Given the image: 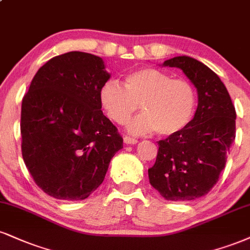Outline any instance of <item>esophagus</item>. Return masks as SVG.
Wrapping results in <instances>:
<instances>
[{
  "instance_id": "1",
  "label": "esophagus",
  "mask_w": 250,
  "mask_h": 250,
  "mask_svg": "<svg viewBox=\"0 0 250 250\" xmlns=\"http://www.w3.org/2000/svg\"><path fill=\"white\" fill-rule=\"evenodd\" d=\"M123 142L125 144H135L137 143V140L134 137H130V136H125L123 137Z\"/></svg>"
}]
</instances>
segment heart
Instances as JSON below:
<instances>
[{"mask_svg":"<svg viewBox=\"0 0 250 250\" xmlns=\"http://www.w3.org/2000/svg\"><path fill=\"white\" fill-rule=\"evenodd\" d=\"M99 98L106 115L117 125L127 122L141 106L144 114L128 125V130L138 135L156 130L161 136L178 134L193 119L197 107V92L190 81L172 79L152 67L125 74L123 85L108 80Z\"/></svg>","mask_w":250,"mask_h":250,"instance_id":"heart-1","label":"heart"}]
</instances>
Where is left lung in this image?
<instances>
[{"mask_svg": "<svg viewBox=\"0 0 250 250\" xmlns=\"http://www.w3.org/2000/svg\"><path fill=\"white\" fill-rule=\"evenodd\" d=\"M178 67L198 92L194 117L182 131L158 142L149 182L167 200H194L211 191L235 140V108L226 86L211 68L191 57L165 60Z\"/></svg>", "mask_w": 250, "mask_h": 250, "instance_id": "1", "label": "left lung"}]
</instances>
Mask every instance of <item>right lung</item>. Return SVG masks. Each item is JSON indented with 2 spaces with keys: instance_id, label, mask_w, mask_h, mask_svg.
I'll list each match as a JSON object with an SVG mask.
<instances>
[{
  "instance_id": "1",
  "label": "right lung",
  "mask_w": 250,
  "mask_h": 250,
  "mask_svg": "<svg viewBox=\"0 0 250 250\" xmlns=\"http://www.w3.org/2000/svg\"><path fill=\"white\" fill-rule=\"evenodd\" d=\"M109 78L100 57L72 51L45 62L24 95L23 161L38 188L56 199L89 197L123 148L101 110L99 94Z\"/></svg>"
}]
</instances>
